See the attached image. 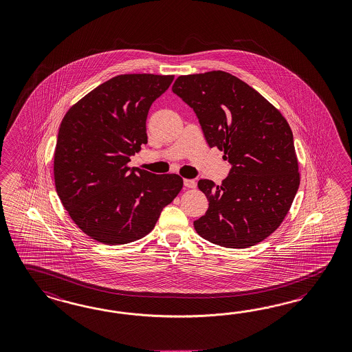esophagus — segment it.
Listing matches in <instances>:
<instances>
[{"label": "esophagus", "mask_w": 352, "mask_h": 352, "mask_svg": "<svg viewBox=\"0 0 352 352\" xmlns=\"http://www.w3.org/2000/svg\"><path fill=\"white\" fill-rule=\"evenodd\" d=\"M184 186H186L189 189H195L197 188V182H195V180H192V179H185L184 180Z\"/></svg>", "instance_id": "1"}]
</instances>
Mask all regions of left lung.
<instances>
[{
  "label": "left lung",
  "mask_w": 352,
  "mask_h": 352,
  "mask_svg": "<svg viewBox=\"0 0 352 352\" xmlns=\"http://www.w3.org/2000/svg\"><path fill=\"white\" fill-rule=\"evenodd\" d=\"M173 94L195 113L210 148L230 163L221 185L199 180L208 210L194 221L206 241L248 248L278 229L300 186L288 122L250 85L230 73L180 76Z\"/></svg>",
  "instance_id": "obj_1"
}]
</instances>
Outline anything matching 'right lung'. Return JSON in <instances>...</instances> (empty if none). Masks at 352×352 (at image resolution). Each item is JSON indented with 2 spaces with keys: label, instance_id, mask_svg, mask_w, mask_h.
<instances>
[{
  "label": "right lung",
  "instance_id": "right-lung-1",
  "mask_svg": "<svg viewBox=\"0 0 352 352\" xmlns=\"http://www.w3.org/2000/svg\"><path fill=\"white\" fill-rule=\"evenodd\" d=\"M172 80L173 76H117L80 99L61 121L55 186L72 220L95 241L117 245L145 236L182 189L179 175L127 166L148 142L151 104Z\"/></svg>",
  "mask_w": 352,
  "mask_h": 352
}]
</instances>
